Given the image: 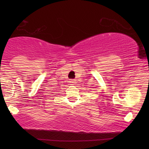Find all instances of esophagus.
<instances>
[{
	"instance_id": "obj_1",
	"label": "esophagus",
	"mask_w": 149,
	"mask_h": 149,
	"mask_svg": "<svg viewBox=\"0 0 149 149\" xmlns=\"http://www.w3.org/2000/svg\"><path fill=\"white\" fill-rule=\"evenodd\" d=\"M69 83L71 85H74V83H76V81H75V79H70L69 80Z\"/></svg>"
}]
</instances>
